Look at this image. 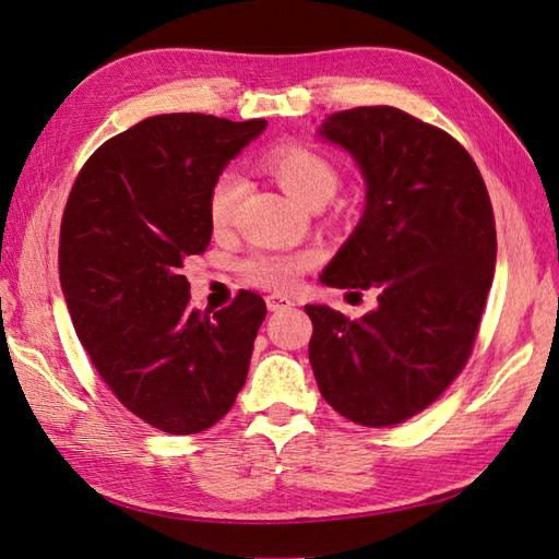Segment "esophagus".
<instances>
[{"mask_svg":"<svg viewBox=\"0 0 559 559\" xmlns=\"http://www.w3.org/2000/svg\"><path fill=\"white\" fill-rule=\"evenodd\" d=\"M265 306H267L270 312H280V310L292 308L294 300H292L289 296H282V294H270V296L265 298Z\"/></svg>","mask_w":559,"mask_h":559,"instance_id":"1","label":"esophagus"}]
</instances>
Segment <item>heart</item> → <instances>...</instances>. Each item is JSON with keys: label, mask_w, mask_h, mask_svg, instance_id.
Segmentation results:
<instances>
[{"label": "heart", "mask_w": 559, "mask_h": 559, "mask_svg": "<svg viewBox=\"0 0 559 559\" xmlns=\"http://www.w3.org/2000/svg\"><path fill=\"white\" fill-rule=\"evenodd\" d=\"M263 165L280 181L282 189L306 207L319 200H329L337 186V173L331 160L321 156L317 148L300 142H286L270 148ZM242 195L245 179L240 175H218L207 198L210 224L214 228H226L238 212ZM312 263L314 253L310 251H257L242 261V275L247 282L265 286V289H289Z\"/></svg>", "instance_id": "b5f03b06"}]
</instances>
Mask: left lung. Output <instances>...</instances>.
<instances>
[{"label": "left lung", "instance_id": "obj_1", "mask_svg": "<svg viewBox=\"0 0 559 559\" xmlns=\"http://www.w3.org/2000/svg\"><path fill=\"white\" fill-rule=\"evenodd\" d=\"M319 134L366 181L361 222L319 280L376 289L378 308L349 321L306 306L310 364L333 411L361 427L401 425L471 357L497 263L492 202L468 151L401 109L337 111Z\"/></svg>", "mask_w": 559, "mask_h": 559}]
</instances>
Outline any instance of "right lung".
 I'll list each match as a JSON object with an SVG mask.
<instances>
[{
	"mask_svg": "<svg viewBox=\"0 0 559 559\" xmlns=\"http://www.w3.org/2000/svg\"><path fill=\"white\" fill-rule=\"evenodd\" d=\"M265 126L144 118L95 151L67 198L58 261L79 341L116 399L165 433L210 429L247 380L263 298L240 292L202 314L181 267L210 245L214 179Z\"/></svg>",
	"mask_w": 559,
	"mask_h": 559,
	"instance_id": "right-lung-1",
	"label": "right lung"
}]
</instances>
